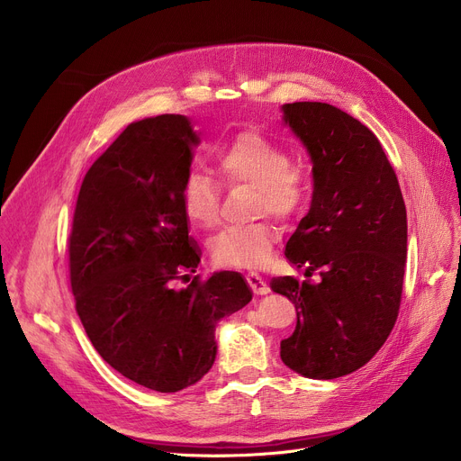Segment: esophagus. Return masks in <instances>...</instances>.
Returning <instances> with one entry per match:
<instances>
[{
    "mask_svg": "<svg viewBox=\"0 0 461 461\" xmlns=\"http://www.w3.org/2000/svg\"><path fill=\"white\" fill-rule=\"evenodd\" d=\"M247 282H249L250 289H252V292H254L256 295H267V294H269V285H267V282H265L259 275H256V273H249V275H247Z\"/></svg>",
    "mask_w": 461,
    "mask_h": 461,
    "instance_id": "obj_1",
    "label": "esophagus"
}]
</instances>
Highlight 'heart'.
Masks as SVG:
<instances>
[{"label":"heart","instance_id":"heart-1","mask_svg":"<svg viewBox=\"0 0 461 461\" xmlns=\"http://www.w3.org/2000/svg\"><path fill=\"white\" fill-rule=\"evenodd\" d=\"M214 172L224 185L252 186L254 214L269 212L282 222L299 221L306 214L313 181L310 169L294 162L282 143L259 131H243L214 151ZM181 209L190 226L209 230L218 221V188L211 177L190 172L181 186ZM278 230L271 222L228 228L218 233L209 254L218 267L258 269L271 258Z\"/></svg>","mask_w":461,"mask_h":461}]
</instances>
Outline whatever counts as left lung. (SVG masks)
Masks as SVG:
<instances>
[{
  "mask_svg": "<svg viewBox=\"0 0 461 461\" xmlns=\"http://www.w3.org/2000/svg\"><path fill=\"white\" fill-rule=\"evenodd\" d=\"M284 123L303 141L313 177L310 211L285 245L304 276L271 280L295 304L294 334L282 362L310 379L348 375L381 349L400 310L407 212L394 169L375 134L327 103L282 106Z\"/></svg>",
  "mask_w": 461,
  "mask_h": 461,
  "instance_id": "8db88e82",
  "label": "left lung"
}]
</instances>
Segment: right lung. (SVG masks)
<instances>
[{"label": "right lung", "instance_id": "1", "mask_svg": "<svg viewBox=\"0 0 461 461\" xmlns=\"http://www.w3.org/2000/svg\"><path fill=\"white\" fill-rule=\"evenodd\" d=\"M196 145L186 115L131 123L86 174L68 237L72 295L93 348L157 393L198 383L216 358V323L252 301L233 271L174 287L202 259L179 200Z\"/></svg>", "mask_w": 461, "mask_h": 461}]
</instances>
